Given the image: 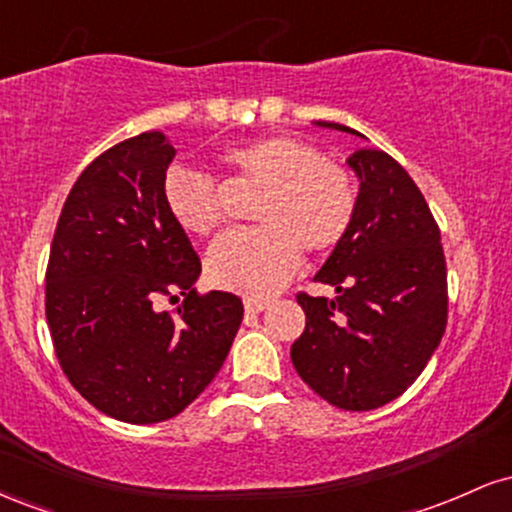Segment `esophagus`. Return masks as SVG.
<instances>
[{
	"label": "esophagus",
	"instance_id": "esophagus-1",
	"mask_svg": "<svg viewBox=\"0 0 512 512\" xmlns=\"http://www.w3.org/2000/svg\"><path fill=\"white\" fill-rule=\"evenodd\" d=\"M243 303L248 313H262V310L269 308V301H264V298H245Z\"/></svg>",
	"mask_w": 512,
	"mask_h": 512
}]
</instances>
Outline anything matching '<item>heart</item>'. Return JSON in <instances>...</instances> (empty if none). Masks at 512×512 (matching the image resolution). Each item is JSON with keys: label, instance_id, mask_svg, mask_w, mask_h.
Here are the masks:
<instances>
[{"label": "heart", "instance_id": "obj_1", "mask_svg": "<svg viewBox=\"0 0 512 512\" xmlns=\"http://www.w3.org/2000/svg\"><path fill=\"white\" fill-rule=\"evenodd\" d=\"M240 182L260 185L252 231H233L211 245V284L262 298L296 274L301 248L325 255L349 233L356 216V182L349 170L327 161L313 144L274 134L228 149L221 156ZM163 202L180 228L209 236L226 216L221 187L207 173L173 166L163 180Z\"/></svg>", "mask_w": 512, "mask_h": 512}]
</instances>
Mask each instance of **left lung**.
<instances>
[{
    "instance_id": "left-lung-1",
    "label": "left lung",
    "mask_w": 512,
    "mask_h": 512,
    "mask_svg": "<svg viewBox=\"0 0 512 512\" xmlns=\"http://www.w3.org/2000/svg\"><path fill=\"white\" fill-rule=\"evenodd\" d=\"M320 127L356 134L339 122ZM358 185L349 233L315 281L334 298L298 293L305 330L291 346L303 383L334 407L378 409L426 368L448 325V269L438 223L424 195L392 156H349Z\"/></svg>"
}]
</instances>
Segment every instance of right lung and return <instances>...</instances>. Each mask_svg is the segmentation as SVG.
Masks as SVG:
<instances>
[{
	"label": "right lung",
	"instance_id": "1",
	"mask_svg": "<svg viewBox=\"0 0 512 512\" xmlns=\"http://www.w3.org/2000/svg\"><path fill=\"white\" fill-rule=\"evenodd\" d=\"M173 156L166 134L144 132L88 163L62 207L45 272L64 375L127 424H158L195 402L243 320L238 296L195 289L202 262L163 202ZM161 297L176 310L158 309Z\"/></svg>",
	"mask_w": 512,
	"mask_h": 512
}]
</instances>
